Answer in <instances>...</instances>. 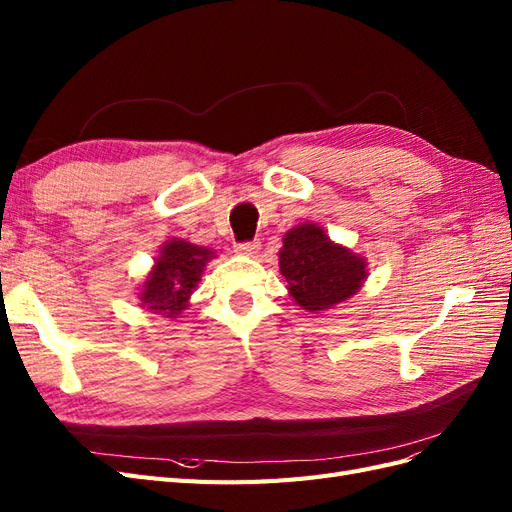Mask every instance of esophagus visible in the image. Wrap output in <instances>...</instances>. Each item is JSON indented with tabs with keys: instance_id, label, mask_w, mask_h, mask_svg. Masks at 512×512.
<instances>
[{
	"instance_id": "1",
	"label": "esophagus",
	"mask_w": 512,
	"mask_h": 512,
	"mask_svg": "<svg viewBox=\"0 0 512 512\" xmlns=\"http://www.w3.org/2000/svg\"><path fill=\"white\" fill-rule=\"evenodd\" d=\"M260 250V243L258 241H250V243H239L235 245V252L239 256H256Z\"/></svg>"
}]
</instances>
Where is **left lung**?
I'll return each instance as SVG.
<instances>
[{"instance_id": "8db88e82", "label": "left lung", "mask_w": 512, "mask_h": 512, "mask_svg": "<svg viewBox=\"0 0 512 512\" xmlns=\"http://www.w3.org/2000/svg\"><path fill=\"white\" fill-rule=\"evenodd\" d=\"M280 271L294 305L305 312H329L361 290L367 258L331 241L320 224L301 222L282 239Z\"/></svg>"}]
</instances>
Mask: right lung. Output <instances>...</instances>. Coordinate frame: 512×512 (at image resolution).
<instances>
[{
	"instance_id": "right-lung-1",
	"label": "right lung",
	"mask_w": 512,
	"mask_h": 512,
	"mask_svg": "<svg viewBox=\"0 0 512 512\" xmlns=\"http://www.w3.org/2000/svg\"><path fill=\"white\" fill-rule=\"evenodd\" d=\"M215 258L209 247L188 243L185 239H168L153 258V267L138 288V301L151 314L175 320L183 309L190 307V299L198 288L207 262Z\"/></svg>"
}]
</instances>
